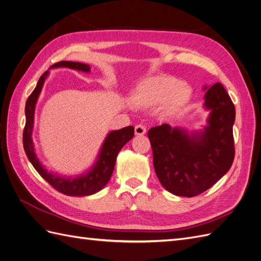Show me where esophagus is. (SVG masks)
<instances>
[{"label": "esophagus", "mask_w": 261, "mask_h": 261, "mask_svg": "<svg viewBox=\"0 0 261 261\" xmlns=\"http://www.w3.org/2000/svg\"><path fill=\"white\" fill-rule=\"evenodd\" d=\"M146 133V127L144 124H137L136 125V134L137 136H143Z\"/></svg>", "instance_id": "1"}]
</instances>
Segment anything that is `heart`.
<instances>
[{"label": "heart", "mask_w": 261, "mask_h": 261, "mask_svg": "<svg viewBox=\"0 0 261 261\" xmlns=\"http://www.w3.org/2000/svg\"><path fill=\"white\" fill-rule=\"evenodd\" d=\"M192 90L175 77L161 74L142 81L133 92V102L141 106L161 105L165 115H174L190 102Z\"/></svg>", "instance_id": "obj_1"}]
</instances>
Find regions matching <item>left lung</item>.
Returning a JSON list of instances; mask_svg holds the SVG:
<instances>
[{"mask_svg":"<svg viewBox=\"0 0 261 261\" xmlns=\"http://www.w3.org/2000/svg\"><path fill=\"white\" fill-rule=\"evenodd\" d=\"M205 107L212 113L203 132L189 136L166 123L147 132L156 174L174 195H199L219 181L233 164L235 108L220 82L206 92Z\"/></svg>","mask_w":261,"mask_h":261,"instance_id":"left-lung-1","label":"left lung"}]
</instances>
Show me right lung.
<instances>
[{
    "label": "right lung",
    "mask_w": 261,
    "mask_h": 261,
    "mask_svg": "<svg viewBox=\"0 0 261 261\" xmlns=\"http://www.w3.org/2000/svg\"><path fill=\"white\" fill-rule=\"evenodd\" d=\"M54 67H68V68L71 69H77L86 72L90 71V67L88 65L75 62H58L52 66V68H54ZM47 73L48 71H45L41 75L36 89L33 90L26 102V108H24V113H26V124H24L22 134L24 152H26L28 159L32 166L35 167L38 173L48 184H51L56 191L68 196H87L94 194V193L102 190L106 186L109 179H111L115 168L117 155H118L119 150L122 148L125 143L129 142L133 138L134 128L132 125H129V127L109 133L102 146V149H100L97 162L95 163L94 167L92 168L91 171H89V173L74 179H66L47 172L36 156L35 147H33L31 139L35 107Z\"/></svg>",
    "instance_id": "1"
}]
</instances>
